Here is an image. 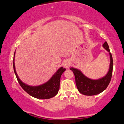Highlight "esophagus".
<instances>
[{
	"mask_svg": "<svg viewBox=\"0 0 124 124\" xmlns=\"http://www.w3.org/2000/svg\"><path fill=\"white\" fill-rule=\"evenodd\" d=\"M70 65V61H68V60H65V61H63V63H62V65H63V66L64 67V68H67V69L69 68Z\"/></svg>",
	"mask_w": 124,
	"mask_h": 124,
	"instance_id": "1",
	"label": "esophagus"
}]
</instances>
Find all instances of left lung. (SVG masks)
Returning a JSON list of instances; mask_svg holds the SVG:
<instances>
[{
  "mask_svg": "<svg viewBox=\"0 0 124 124\" xmlns=\"http://www.w3.org/2000/svg\"><path fill=\"white\" fill-rule=\"evenodd\" d=\"M103 47L109 54L110 57V65L109 70L107 75L103 78L98 80H92L85 76L80 70L73 68H70L75 76V82L78 90L82 94L86 96H94L103 92L108 86L111 79L112 68H113V61L112 55L111 54L107 42H105L103 45Z\"/></svg>",
  "mask_w": 124,
  "mask_h": 124,
  "instance_id": "8db88e82",
  "label": "left lung"
}]
</instances>
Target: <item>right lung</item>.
Listing matches in <instances>:
<instances>
[{
    "instance_id": "right-lung-1",
    "label": "right lung",
    "mask_w": 124,
    "mask_h": 124,
    "mask_svg": "<svg viewBox=\"0 0 124 124\" xmlns=\"http://www.w3.org/2000/svg\"><path fill=\"white\" fill-rule=\"evenodd\" d=\"M15 52L14 54V59L13 61L14 71H15V73L18 82L21 87L24 89V90L30 96L39 99H50L57 94L59 89L61 76L66 69H64L63 67H61L58 69L57 72L54 74L50 80L43 85L38 86H28L21 82L16 73L15 65Z\"/></svg>"
}]
</instances>
